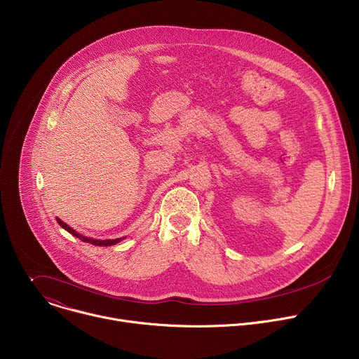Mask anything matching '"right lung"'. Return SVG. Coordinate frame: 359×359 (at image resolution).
<instances>
[{
  "label": "right lung",
  "mask_w": 359,
  "mask_h": 359,
  "mask_svg": "<svg viewBox=\"0 0 359 359\" xmlns=\"http://www.w3.org/2000/svg\"><path fill=\"white\" fill-rule=\"evenodd\" d=\"M57 222L60 223V226L62 227V229H65L68 233H71L72 236H75V237H78L81 241H85V243H89V244H93V245H105V247H108V245H114V244H116V243H119L122 238H115V240H95V238H89V237H85V236H82V234H79V233H76L74 229H71L67 223H64L62 220H60V219H57Z\"/></svg>",
  "instance_id": "right-lung-1"
}]
</instances>
